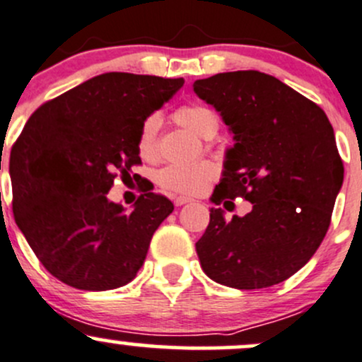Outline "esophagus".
Returning <instances> with one entry per match:
<instances>
[{
    "label": "esophagus",
    "instance_id": "34e87169",
    "mask_svg": "<svg viewBox=\"0 0 362 362\" xmlns=\"http://www.w3.org/2000/svg\"><path fill=\"white\" fill-rule=\"evenodd\" d=\"M188 202H192L188 197H174V205H176V207H181V205L188 204Z\"/></svg>",
    "mask_w": 362,
    "mask_h": 362
}]
</instances>
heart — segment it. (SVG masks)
I'll list each match as a JSON object with an SVG mask.
<instances>
[{
	"instance_id": "1",
	"label": "heart",
	"mask_w": 362,
	"mask_h": 362,
	"mask_svg": "<svg viewBox=\"0 0 362 362\" xmlns=\"http://www.w3.org/2000/svg\"><path fill=\"white\" fill-rule=\"evenodd\" d=\"M173 117L185 129L192 131L198 138L204 139L214 138L221 126L216 112L198 103L182 105L174 110ZM157 115L146 117L139 127L136 150L143 160H153L157 157ZM214 176H216V167L211 162H200V164L193 165H167L158 170L157 181L167 192L180 193V195H195Z\"/></svg>"
}]
</instances>
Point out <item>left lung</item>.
<instances>
[{"instance_id":"8db88e82","label":"left lung","mask_w":362,"mask_h":362,"mask_svg":"<svg viewBox=\"0 0 362 362\" xmlns=\"http://www.w3.org/2000/svg\"><path fill=\"white\" fill-rule=\"evenodd\" d=\"M233 133L216 205L245 198L247 216L211 223L197 242L202 269L221 285L257 290L288 279L317 250L344 182L335 133L321 107L269 74H216L193 84Z\"/></svg>"}]
</instances>
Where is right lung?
<instances>
[{"label":"right lung","instance_id":"add662e5","mask_svg":"<svg viewBox=\"0 0 362 362\" xmlns=\"http://www.w3.org/2000/svg\"><path fill=\"white\" fill-rule=\"evenodd\" d=\"M182 84L181 77L102 74L42 103L11 146L15 223L65 285L114 290L145 262L173 202L141 189L126 212L107 195L117 174L129 176L141 164L136 139L143 120Z\"/></svg>","mask_w":362,"mask_h":362}]
</instances>
